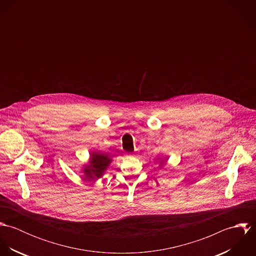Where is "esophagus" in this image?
<instances>
[{
  "label": "esophagus",
  "instance_id": "1",
  "mask_svg": "<svg viewBox=\"0 0 256 256\" xmlns=\"http://www.w3.org/2000/svg\"><path fill=\"white\" fill-rule=\"evenodd\" d=\"M131 156H133L132 154H126V158H131Z\"/></svg>",
  "mask_w": 256,
  "mask_h": 256
}]
</instances>
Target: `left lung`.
<instances>
[{"instance_id":"1","label":"left lung","mask_w":256,"mask_h":256,"mask_svg":"<svg viewBox=\"0 0 256 256\" xmlns=\"http://www.w3.org/2000/svg\"><path fill=\"white\" fill-rule=\"evenodd\" d=\"M160 164H164V162H160Z\"/></svg>"}]
</instances>
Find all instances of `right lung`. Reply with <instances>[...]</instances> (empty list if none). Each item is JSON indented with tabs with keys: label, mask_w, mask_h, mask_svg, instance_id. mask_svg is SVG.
I'll return each mask as SVG.
<instances>
[{
	"label": "right lung",
	"mask_w": 256,
	"mask_h": 256,
	"mask_svg": "<svg viewBox=\"0 0 256 256\" xmlns=\"http://www.w3.org/2000/svg\"><path fill=\"white\" fill-rule=\"evenodd\" d=\"M111 162V158L106 154L92 152L88 166H84V174L88 180H94L102 178L104 170Z\"/></svg>",
	"instance_id": "add662e5"
}]
</instances>
